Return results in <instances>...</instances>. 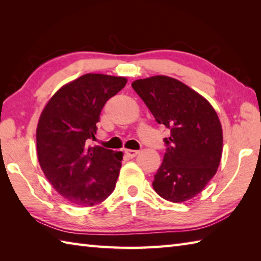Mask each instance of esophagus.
<instances>
[{"label": "esophagus", "instance_id": "34e87169", "mask_svg": "<svg viewBox=\"0 0 261 261\" xmlns=\"http://www.w3.org/2000/svg\"><path fill=\"white\" fill-rule=\"evenodd\" d=\"M125 153L127 154V157H130V158H134V157H136L138 153H139V151L138 150H131V149H126L125 150Z\"/></svg>", "mask_w": 261, "mask_h": 261}]
</instances>
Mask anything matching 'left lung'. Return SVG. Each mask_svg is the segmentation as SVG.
Wrapping results in <instances>:
<instances>
[{"label":"left lung","instance_id":"1","mask_svg":"<svg viewBox=\"0 0 261 261\" xmlns=\"http://www.w3.org/2000/svg\"><path fill=\"white\" fill-rule=\"evenodd\" d=\"M132 88L158 123L170 130L153 190L175 203L196 196L215 175L222 156V126L215 110L198 93L167 76L135 81Z\"/></svg>","mask_w":261,"mask_h":261}]
</instances>
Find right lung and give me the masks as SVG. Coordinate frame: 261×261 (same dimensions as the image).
Here are the masks:
<instances>
[{
    "mask_svg": "<svg viewBox=\"0 0 261 261\" xmlns=\"http://www.w3.org/2000/svg\"><path fill=\"white\" fill-rule=\"evenodd\" d=\"M125 84L124 77L83 75L60 88L42 111L37 127L39 164L71 204L93 206L114 191L123 154L91 147L90 141L105 103Z\"/></svg>",
    "mask_w": 261,
    "mask_h": 261,
    "instance_id": "add662e5",
    "label": "right lung"
}]
</instances>
